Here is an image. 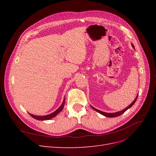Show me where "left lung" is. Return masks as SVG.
<instances>
[{"label":"left lung","instance_id":"obj_1","mask_svg":"<svg viewBox=\"0 0 156 156\" xmlns=\"http://www.w3.org/2000/svg\"><path fill=\"white\" fill-rule=\"evenodd\" d=\"M133 47L134 48V46L133 45ZM137 97H138V96L136 97V98H135V100L132 102L131 104L127 107H126V108H124V110H122V111H119V112H114V113H107V112H103V111H100V110H98V109H96V108H94V107H93L92 106H91L92 107V108H93L94 110H95L96 111H97V112H98L99 113H100V114H101V115H103V116H105L106 117H110V118H113V117H116V116H120V115H121L122 114H123V113L126 111H127V109H128V108H129L131 106H133V105L134 104V103H135V101H136V98H137Z\"/></svg>","mask_w":156,"mask_h":156}]
</instances>
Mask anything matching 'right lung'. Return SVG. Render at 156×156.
<instances>
[{"label":"right lung","mask_w":156,"mask_h":156,"mask_svg":"<svg viewBox=\"0 0 156 156\" xmlns=\"http://www.w3.org/2000/svg\"><path fill=\"white\" fill-rule=\"evenodd\" d=\"M65 99L64 98V100H63V102L62 103V105H60V107L58 108L57 110L55 111V112H53V113H51V114L50 115H46V116H36V115H31L29 113V115L32 117L34 118V119H36V120H49V119H51L52 118L55 117L56 115L58 114V113H59L62 110V108L64 106V104H65Z\"/></svg>","instance_id":"add662e5"}]
</instances>
